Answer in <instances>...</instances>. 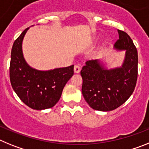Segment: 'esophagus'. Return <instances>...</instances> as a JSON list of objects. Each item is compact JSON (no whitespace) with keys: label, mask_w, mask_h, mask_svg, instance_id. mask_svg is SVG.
Returning a JSON list of instances; mask_svg holds the SVG:
<instances>
[{"label":"esophagus","mask_w":149,"mask_h":149,"mask_svg":"<svg viewBox=\"0 0 149 149\" xmlns=\"http://www.w3.org/2000/svg\"><path fill=\"white\" fill-rule=\"evenodd\" d=\"M74 73H79V72H81V67H80V65H74Z\"/></svg>","instance_id":"1"}]
</instances>
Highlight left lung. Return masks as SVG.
I'll use <instances>...</instances> for the list:
<instances>
[{"mask_svg": "<svg viewBox=\"0 0 149 149\" xmlns=\"http://www.w3.org/2000/svg\"><path fill=\"white\" fill-rule=\"evenodd\" d=\"M119 39L114 49L125 51V55L120 67L107 68L98 59L89 60L83 66L82 94L93 109L111 111L128 99L134 92L137 80V50L131 37L118 30Z\"/></svg>", "mask_w": 149, "mask_h": 149, "instance_id": "8db88e82", "label": "left lung"}]
</instances>
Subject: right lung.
I'll use <instances>...</instances> for the list:
<instances>
[{"label": "right lung", "instance_id": "1", "mask_svg": "<svg viewBox=\"0 0 149 149\" xmlns=\"http://www.w3.org/2000/svg\"><path fill=\"white\" fill-rule=\"evenodd\" d=\"M28 28L14 42L11 51L10 78L12 87L21 100L33 110L51 108L60 100L63 89L74 74V65L40 71L24 60L22 42Z\"/></svg>", "mask_w": 149, "mask_h": 149}]
</instances>
